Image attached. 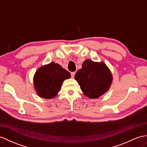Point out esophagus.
<instances>
[{
  "instance_id": "obj_1",
  "label": "esophagus",
  "mask_w": 147,
  "mask_h": 147,
  "mask_svg": "<svg viewBox=\"0 0 147 147\" xmlns=\"http://www.w3.org/2000/svg\"><path fill=\"white\" fill-rule=\"evenodd\" d=\"M75 75H76V72H75V71H74V72H71V78H74Z\"/></svg>"
}]
</instances>
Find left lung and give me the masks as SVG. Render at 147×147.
<instances>
[{
  "mask_svg": "<svg viewBox=\"0 0 147 147\" xmlns=\"http://www.w3.org/2000/svg\"><path fill=\"white\" fill-rule=\"evenodd\" d=\"M75 79L86 96L97 98L108 91L113 78L105 63L87 59L75 75Z\"/></svg>",
  "mask_w": 147,
  "mask_h": 147,
  "instance_id": "left-lung-1",
  "label": "left lung"
}]
</instances>
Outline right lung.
<instances>
[{"label": "right lung", "instance_id": "obj_1", "mask_svg": "<svg viewBox=\"0 0 147 147\" xmlns=\"http://www.w3.org/2000/svg\"><path fill=\"white\" fill-rule=\"evenodd\" d=\"M71 77L70 74L59 64L51 62L41 67L34 77L35 90L41 98H54L61 89L64 80Z\"/></svg>", "mask_w": 147, "mask_h": 147}]
</instances>
